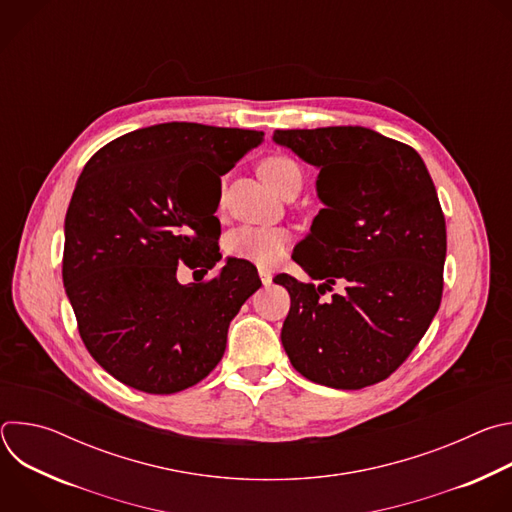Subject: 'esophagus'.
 I'll list each match as a JSON object with an SVG mask.
<instances>
[{
    "mask_svg": "<svg viewBox=\"0 0 512 512\" xmlns=\"http://www.w3.org/2000/svg\"><path fill=\"white\" fill-rule=\"evenodd\" d=\"M259 277H261V283L267 287V285H271V281H273V275H271V271L269 269H259Z\"/></svg>",
    "mask_w": 512,
    "mask_h": 512,
    "instance_id": "obj_1",
    "label": "esophagus"
}]
</instances>
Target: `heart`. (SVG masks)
<instances>
[{
	"label": "heart",
	"instance_id": "heart-1",
	"mask_svg": "<svg viewBox=\"0 0 512 512\" xmlns=\"http://www.w3.org/2000/svg\"><path fill=\"white\" fill-rule=\"evenodd\" d=\"M261 176L279 194L289 190H302V170L287 156H271L261 164ZM289 233L279 227H253L243 225L227 233L223 247L225 253L239 261H249L263 269L275 267L287 251Z\"/></svg>",
	"mask_w": 512,
	"mask_h": 512
}]
</instances>
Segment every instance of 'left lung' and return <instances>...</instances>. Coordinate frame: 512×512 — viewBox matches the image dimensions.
I'll use <instances>...</instances> for the list:
<instances>
[{"label":"left lung","instance_id":"obj_1","mask_svg":"<svg viewBox=\"0 0 512 512\" xmlns=\"http://www.w3.org/2000/svg\"><path fill=\"white\" fill-rule=\"evenodd\" d=\"M273 139L320 170L324 202L294 251L324 283L275 277L291 298L281 344L314 383H381L407 360L442 302L446 218L431 176L407 143L367 127L275 129ZM336 280L347 294L324 303Z\"/></svg>","mask_w":512,"mask_h":512}]
</instances>
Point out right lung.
<instances>
[{"label":"right lung","mask_w":512,"mask_h":512,"mask_svg":"<svg viewBox=\"0 0 512 512\" xmlns=\"http://www.w3.org/2000/svg\"><path fill=\"white\" fill-rule=\"evenodd\" d=\"M261 139L263 131L172 121L125 133L87 162L66 210L62 279L87 350L123 385L172 395L221 362L259 275L229 259L218 277L180 285L176 269L206 273L221 261L218 202L196 216V176L221 186Z\"/></svg>","instance_id":"right-lung-1"}]
</instances>
